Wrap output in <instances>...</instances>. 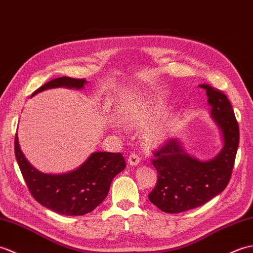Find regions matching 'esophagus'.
<instances>
[{"mask_svg":"<svg viewBox=\"0 0 253 253\" xmlns=\"http://www.w3.org/2000/svg\"><path fill=\"white\" fill-rule=\"evenodd\" d=\"M127 162L131 166H137L139 162H141V157H139V155L136 153H132L130 156H128Z\"/></svg>","mask_w":253,"mask_h":253,"instance_id":"obj_1","label":"esophagus"}]
</instances>
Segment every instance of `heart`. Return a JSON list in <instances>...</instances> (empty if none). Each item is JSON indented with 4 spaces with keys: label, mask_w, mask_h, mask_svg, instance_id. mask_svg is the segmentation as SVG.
Instances as JSON below:
<instances>
[{
    "label": "heart",
    "mask_w": 253,
    "mask_h": 253,
    "mask_svg": "<svg viewBox=\"0 0 253 253\" xmlns=\"http://www.w3.org/2000/svg\"><path fill=\"white\" fill-rule=\"evenodd\" d=\"M166 112V106L161 99L157 97H151L144 100L135 107L136 119L139 123H146L153 121L157 118L161 117ZM166 137L165 128H158V130L151 133L150 139L153 142H162Z\"/></svg>",
    "instance_id": "b5f03b06"
}]
</instances>
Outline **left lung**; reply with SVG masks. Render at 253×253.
<instances>
[{
  "label": "left lung",
  "instance_id": "obj_1",
  "mask_svg": "<svg viewBox=\"0 0 253 253\" xmlns=\"http://www.w3.org/2000/svg\"><path fill=\"white\" fill-rule=\"evenodd\" d=\"M206 89L213 121L222 133L223 147L214 158L199 160L172 138L154 153L153 165L158 181L148 195L161 211L179 213L203 206L221 194L231 179L239 144V127L227 96L222 91L200 84Z\"/></svg>",
  "mask_w": 253,
  "mask_h": 253
}]
</instances>
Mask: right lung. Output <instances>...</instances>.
Segmentation results:
<instances>
[{
    "label": "right lung",
    "mask_w": 253,
    "mask_h": 253,
    "mask_svg": "<svg viewBox=\"0 0 253 253\" xmlns=\"http://www.w3.org/2000/svg\"><path fill=\"white\" fill-rule=\"evenodd\" d=\"M85 83V79L61 77L39 87L32 96L55 87L81 89ZM15 156L32 197L43 207L63 215H84L93 211L107 197L114 177L126 169V160L120 153L97 151L71 172L42 173L33 168L22 154L17 133Z\"/></svg>",
    "instance_id": "1"
}]
</instances>
